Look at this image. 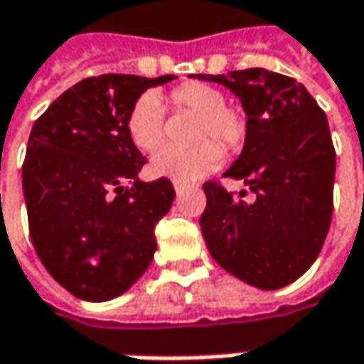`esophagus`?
Segmentation results:
<instances>
[{"mask_svg": "<svg viewBox=\"0 0 364 364\" xmlns=\"http://www.w3.org/2000/svg\"><path fill=\"white\" fill-rule=\"evenodd\" d=\"M186 188H188V186H186V184H182V182H173V191L178 192V194H182Z\"/></svg>", "mask_w": 364, "mask_h": 364, "instance_id": "1", "label": "esophagus"}]
</instances>
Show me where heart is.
I'll list each match as a JSON object with an SVG mask.
<instances>
[{
	"instance_id": "obj_1",
	"label": "heart",
	"mask_w": 364,
	"mask_h": 364,
	"mask_svg": "<svg viewBox=\"0 0 364 364\" xmlns=\"http://www.w3.org/2000/svg\"><path fill=\"white\" fill-rule=\"evenodd\" d=\"M173 110H188L198 114L188 149L161 147L151 157V172L157 178L173 182H196L221 164V150L233 151L240 147L245 133L244 117L229 108L223 90L210 83L188 82L173 87L168 96ZM127 131L141 151H154L164 139V108L155 94H143L133 104L127 117ZM220 145L217 146L216 143Z\"/></svg>"
}]
</instances>
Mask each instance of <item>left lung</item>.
Instances as JSON below:
<instances>
[{"instance_id":"left-lung-1","label":"left lung","mask_w":364,"mask_h":364,"mask_svg":"<svg viewBox=\"0 0 364 364\" xmlns=\"http://www.w3.org/2000/svg\"><path fill=\"white\" fill-rule=\"evenodd\" d=\"M192 77L221 83L242 102L244 149L225 176L256 194L245 203L215 182L203 186L210 256L256 289L287 287L316 262L332 221L336 151L328 119L303 83L262 67Z\"/></svg>"}]
</instances>
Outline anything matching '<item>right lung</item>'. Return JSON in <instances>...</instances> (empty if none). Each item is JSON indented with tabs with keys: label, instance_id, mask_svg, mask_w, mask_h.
Instances as JSON below:
<instances>
[{
	"label": "right lung",
	"instance_id": "1",
	"mask_svg": "<svg viewBox=\"0 0 364 364\" xmlns=\"http://www.w3.org/2000/svg\"><path fill=\"white\" fill-rule=\"evenodd\" d=\"M176 75L108 73L71 85L34 122L22 166L28 228L48 274L83 301H110L151 264L172 182L139 180L147 159L127 117L141 94Z\"/></svg>",
	"mask_w": 364,
	"mask_h": 364
}]
</instances>
